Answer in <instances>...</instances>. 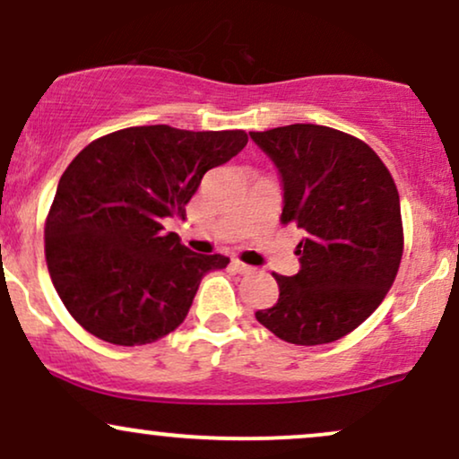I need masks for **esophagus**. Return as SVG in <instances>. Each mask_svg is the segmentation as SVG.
Returning <instances> with one entry per match:
<instances>
[{
  "label": "esophagus",
  "instance_id": "34e87169",
  "mask_svg": "<svg viewBox=\"0 0 459 459\" xmlns=\"http://www.w3.org/2000/svg\"><path fill=\"white\" fill-rule=\"evenodd\" d=\"M231 268H234V271L240 273V274H251L253 273V266H249V264H245V262H240V260L231 262Z\"/></svg>",
  "mask_w": 459,
  "mask_h": 459
}]
</instances>
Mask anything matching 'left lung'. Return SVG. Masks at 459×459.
<instances>
[{
    "label": "left lung",
    "mask_w": 459,
    "mask_h": 459,
    "mask_svg": "<svg viewBox=\"0 0 459 459\" xmlns=\"http://www.w3.org/2000/svg\"><path fill=\"white\" fill-rule=\"evenodd\" d=\"M251 139L281 174V223L305 234L300 271L274 274L279 299L257 322L296 346L337 342L378 309L400 271L395 180L368 143L331 126L290 124Z\"/></svg>",
    "instance_id": "obj_1"
}]
</instances>
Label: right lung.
<instances>
[{"mask_svg": "<svg viewBox=\"0 0 459 459\" xmlns=\"http://www.w3.org/2000/svg\"><path fill=\"white\" fill-rule=\"evenodd\" d=\"M245 131L154 124L94 139L66 167L45 221V257L68 314L113 346H145L185 322L199 281L225 268L167 234L204 174L245 148Z\"/></svg>", "mask_w": 459, "mask_h": 459, "instance_id": "obj_1", "label": "right lung"}]
</instances>
